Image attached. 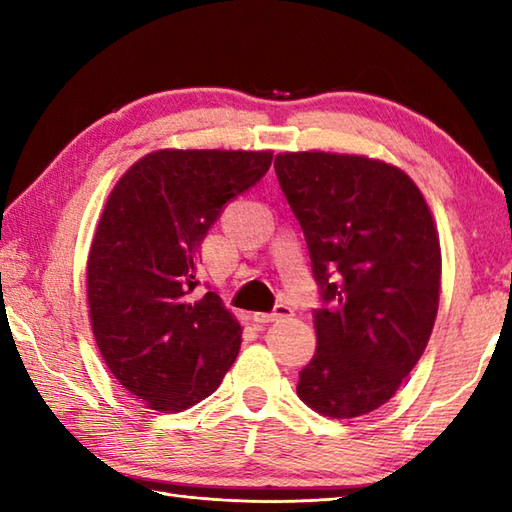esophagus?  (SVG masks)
I'll return each instance as SVG.
<instances>
[{"label":"esophagus","mask_w":512,"mask_h":512,"mask_svg":"<svg viewBox=\"0 0 512 512\" xmlns=\"http://www.w3.org/2000/svg\"><path fill=\"white\" fill-rule=\"evenodd\" d=\"M293 314L291 307L287 305H275V309L271 311V314H253V320L259 325H266V323H273V320H282V318H289Z\"/></svg>","instance_id":"34e87169"}]
</instances>
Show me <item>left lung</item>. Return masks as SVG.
Masks as SVG:
<instances>
[{"mask_svg":"<svg viewBox=\"0 0 512 512\" xmlns=\"http://www.w3.org/2000/svg\"><path fill=\"white\" fill-rule=\"evenodd\" d=\"M277 183L305 235L320 289L316 354L298 395L327 418H357L397 393L438 314L440 244L404 171L339 153H282Z\"/></svg>","mask_w":512,"mask_h":512,"instance_id":"8db88e82","label":"left lung"}]
</instances>
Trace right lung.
Masks as SVG:
<instances>
[{
  "label": "right lung",
  "mask_w": 512,
  "mask_h": 512,
  "mask_svg": "<svg viewBox=\"0 0 512 512\" xmlns=\"http://www.w3.org/2000/svg\"><path fill=\"white\" fill-rule=\"evenodd\" d=\"M271 160V151H155L112 189L88 257L92 332L112 375L149 409L205 400L237 359L235 316L214 291L194 293L198 248Z\"/></svg>",
  "instance_id": "right-lung-1"
}]
</instances>
